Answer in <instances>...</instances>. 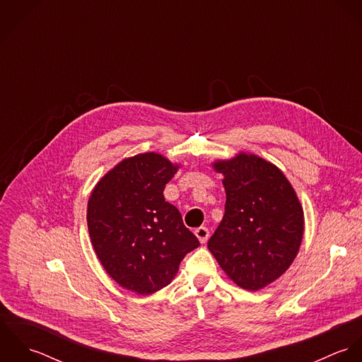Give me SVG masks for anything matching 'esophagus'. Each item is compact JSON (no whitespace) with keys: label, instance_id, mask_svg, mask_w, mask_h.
<instances>
[{"label":"esophagus","instance_id":"esophagus-1","mask_svg":"<svg viewBox=\"0 0 362 362\" xmlns=\"http://www.w3.org/2000/svg\"><path fill=\"white\" fill-rule=\"evenodd\" d=\"M195 235L198 237V240L202 244H205L207 240H209V230H207L206 227H199V228L195 230Z\"/></svg>","mask_w":362,"mask_h":362}]
</instances>
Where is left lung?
I'll return each mask as SVG.
<instances>
[{
  "instance_id": "8db88e82",
  "label": "left lung",
  "mask_w": 362,
  "mask_h": 362,
  "mask_svg": "<svg viewBox=\"0 0 362 362\" xmlns=\"http://www.w3.org/2000/svg\"><path fill=\"white\" fill-rule=\"evenodd\" d=\"M213 168L224 177L226 207L207 248L237 286L258 291L297 257L304 210L281 170L259 156L241 152Z\"/></svg>"
}]
</instances>
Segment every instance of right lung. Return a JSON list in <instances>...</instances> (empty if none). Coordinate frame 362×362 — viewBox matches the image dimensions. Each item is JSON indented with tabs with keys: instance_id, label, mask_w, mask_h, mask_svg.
I'll return each instance as SVG.
<instances>
[{
	"instance_id": "obj_1",
	"label": "right lung",
	"mask_w": 362,
	"mask_h": 362,
	"mask_svg": "<svg viewBox=\"0 0 362 362\" xmlns=\"http://www.w3.org/2000/svg\"><path fill=\"white\" fill-rule=\"evenodd\" d=\"M178 164L155 152L124 158L93 188L88 228L105 272L148 296L168 286L184 257L201 244L163 191Z\"/></svg>"
}]
</instances>
